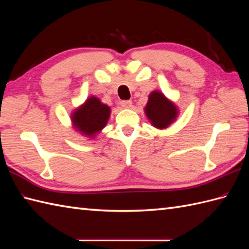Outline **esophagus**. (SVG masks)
Segmentation results:
<instances>
[{"mask_svg": "<svg viewBox=\"0 0 249 249\" xmlns=\"http://www.w3.org/2000/svg\"><path fill=\"white\" fill-rule=\"evenodd\" d=\"M121 106L125 109H130L131 107H133V103H131L130 100H123V102L121 103Z\"/></svg>", "mask_w": 249, "mask_h": 249, "instance_id": "esophagus-1", "label": "esophagus"}]
</instances>
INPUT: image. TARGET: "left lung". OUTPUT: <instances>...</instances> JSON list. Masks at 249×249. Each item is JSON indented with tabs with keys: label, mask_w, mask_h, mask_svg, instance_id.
I'll use <instances>...</instances> for the list:
<instances>
[{
	"label": "left lung",
	"mask_w": 249,
	"mask_h": 249,
	"mask_svg": "<svg viewBox=\"0 0 249 249\" xmlns=\"http://www.w3.org/2000/svg\"><path fill=\"white\" fill-rule=\"evenodd\" d=\"M144 113L153 127L166 129L178 116V108L162 92L155 89L149 95Z\"/></svg>",
	"instance_id": "1"
}]
</instances>
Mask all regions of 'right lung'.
Listing matches in <instances>:
<instances>
[{"mask_svg": "<svg viewBox=\"0 0 249 249\" xmlns=\"http://www.w3.org/2000/svg\"><path fill=\"white\" fill-rule=\"evenodd\" d=\"M111 114L108 105L95 96H89L71 113L72 128L81 136L95 139L107 125Z\"/></svg>", "mask_w": 249, "mask_h": 249, "instance_id": "right-lung-1", "label": "right lung"}]
</instances>
